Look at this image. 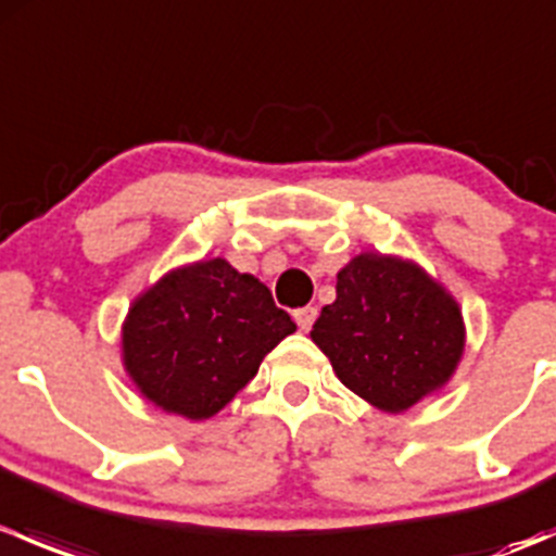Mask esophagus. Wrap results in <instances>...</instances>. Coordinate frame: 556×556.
<instances>
[{
  "instance_id": "obj_1",
  "label": "esophagus",
  "mask_w": 556,
  "mask_h": 556,
  "mask_svg": "<svg viewBox=\"0 0 556 556\" xmlns=\"http://www.w3.org/2000/svg\"><path fill=\"white\" fill-rule=\"evenodd\" d=\"M293 317H295V325H299L301 330H309L314 325V319H317V306H304V309H295Z\"/></svg>"
}]
</instances>
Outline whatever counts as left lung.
Here are the masks:
<instances>
[{
	"instance_id": "left-lung-1",
	"label": "left lung",
	"mask_w": 556,
	"mask_h": 556,
	"mask_svg": "<svg viewBox=\"0 0 556 556\" xmlns=\"http://www.w3.org/2000/svg\"><path fill=\"white\" fill-rule=\"evenodd\" d=\"M312 341L341 384L397 414L450 382L465 325L457 301L417 263L363 252L336 277V301L319 312Z\"/></svg>"
}]
</instances>
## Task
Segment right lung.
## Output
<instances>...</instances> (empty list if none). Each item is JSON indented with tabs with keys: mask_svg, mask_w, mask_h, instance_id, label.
<instances>
[{
	"mask_svg": "<svg viewBox=\"0 0 556 556\" xmlns=\"http://www.w3.org/2000/svg\"><path fill=\"white\" fill-rule=\"evenodd\" d=\"M293 330L261 279L212 257L174 268L134 301L123 323V366L155 406L206 419Z\"/></svg>",
	"mask_w": 556,
	"mask_h": 556,
	"instance_id": "add662e5",
	"label": "right lung"
}]
</instances>
